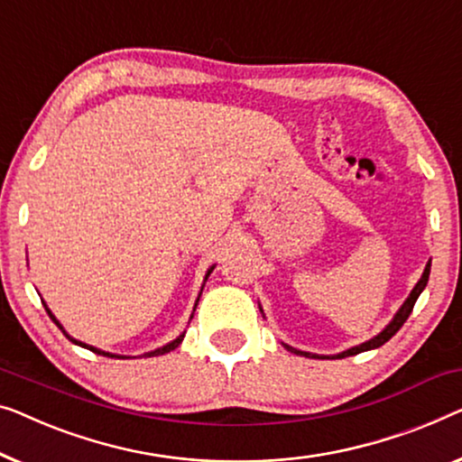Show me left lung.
<instances>
[{
    "mask_svg": "<svg viewBox=\"0 0 462 462\" xmlns=\"http://www.w3.org/2000/svg\"><path fill=\"white\" fill-rule=\"evenodd\" d=\"M430 271H431V260H430V263H427L425 271H423V275H420V279H419V283L412 287L411 296L406 298V302H404L402 306H400V310L396 312V317H393V319L390 320V325H387L385 329L379 333V336H375L373 339H369V342H365V344H360V346H354V347H350V350H346V352H342V354H336V356H331V358H346V356H354V354H360V352L373 350V347H379V346H383L385 342H390V339L398 333L400 327H402V325L406 323V319L411 317V312H412V309H414V302H417V298L420 296V291L425 290L427 281H430ZM283 346H285L287 350H290V352H293V354H300V356L320 358L319 354H310V352L296 350V347H291V346H287V344H283ZM323 358H329V356H323Z\"/></svg>",
    "mask_w": 462,
    "mask_h": 462,
    "instance_id": "8db88e82",
    "label": "left lung"
}]
</instances>
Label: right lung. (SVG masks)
Segmentation results:
<instances>
[{
	"mask_svg": "<svg viewBox=\"0 0 462 462\" xmlns=\"http://www.w3.org/2000/svg\"><path fill=\"white\" fill-rule=\"evenodd\" d=\"M212 269H215V266H210V269H208V273H206V279H208V275H210V273H212ZM199 300V298H198ZM198 306V304H196ZM45 310H48V314H50V319L53 320V323H56L58 327H60V329H62V333H64V336L66 337H69L70 339V342H75L77 346H83V347H87V350H91V352H96V354H102V356H115V358H125V356H116V354H110V352H104V350H99V347H93V346H87V344H83V342H79V339H75V337H70L69 336V333H66L64 331V327L62 325H60L58 323V319L56 317H53V314H51V310L48 309V306H45ZM183 337H185V333H181V336H179L177 339H172V342L171 344H166V346H162V347H158V350H153V352H148V354H143V356H160V354H166V352H171V350H175V347L179 346V344H181L183 342Z\"/></svg>",
	"mask_w": 462,
	"mask_h": 462,
	"instance_id": "right-lung-1",
	"label": "right lung"
}]
</instances>
